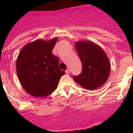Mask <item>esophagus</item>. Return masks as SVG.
I'll list each match as a JSON object with an SVG mask.
<instances>
[{
    "label": "esophagus",
    "mask_w": 133,
    "mask_h": 133,
    "mask_svg": "<svg viewBox=\"0 0 133 133\" xmlns=\"http://www.w3.org/2000/svg\"><path fill=\"white\" fill-rule=\"evenodd\" d=\"M70 69H66V70H65V73H66L67 75H69V74H70Z\"/></svg>",
    "instance_id": "34e87169"
}]
</instances>
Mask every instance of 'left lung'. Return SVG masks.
Wrapping results in <instances>:
<instances>
[{"label":"left lung","mask_w":133,"mask_h":133,"mask_svg":"<svg viewBox=\"0 0 133 133\" xmlns=\"http://www.w3.org/2000/svg\"><path fill=\"white\" fill-rule=\"evenodd\" d=\"M75 45L82 63V72L80 75L73 77L75 81L89 90L102 86L107 81L111 68L107 54L92 41H77Z\"/></svg>","instance_id":"8db88e82"}]
</instances>
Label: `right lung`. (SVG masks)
I'll use <instances>...</instances> for the list:
<instances>
[{
  "label": "right lung",
  "instance_id": "right-lung-1",
  "mask_svg": "<svg viewBox=\"0 0 133 133\" xmlns=\"http://www.w3.org/2000/svg\"><path fill=\"white\" fill-rule=\"evenodd\" d=\"M57 37L50 40L28 43L20 51L16 59V72L26 92L35 97H45L57 88L65 74L58 67L59 60L52 54Z\"/></svg>",
  "mask_w": 133,
  "mask_h": 133
}]
</instances>
